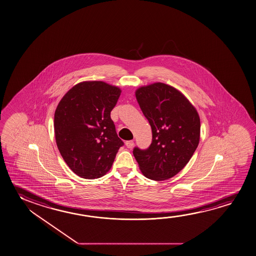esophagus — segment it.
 Here are the masks:
<instances>
[{"mask_svg": "<svg viewBox=\"0 0 256 256\" xmlns=\"http://www.w3.org/2000/svg\"><path fill=\"white\" fill-rule=\"evenodd\" d=\"M134 140H127V142H126V146H127L128 148H132L134 146Z\"/></svg>", "mask_w": 256, "mask_h": 256, "instance_id": "34e87169", "label": "esophagus"}]
</instances>
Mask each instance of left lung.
Wrapping results in <instances>:
<instances>
[{
  "label": "left lung",
  "instance_id": "8db88e82",
  "mask_svg": "<svg viewBox=\"0 0 256 256\" xmlns=\"http://www.w3.org/2000/svg\"><path fill=\"white\" fill-rule=\"evenodd\" d=\"M152 129V143L134 158L143 175L153 180L172 178L190 160L200 140V118L195 106L172 86L154 82L135 92Z\"/></svg>",
  "mask_w": 256,
  "mask_h": 256
}]
</instances>
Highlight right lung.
Masks as SVG:
<instances>
[{
  "mask_svg": "<svg viewBox=\"0 0 256 256\" xmlns=\"http://www.w3.org/2000/svg\"><path fill=\"white\" fill-rule=\"evenodd\" d=\"M121 92L105 82H82L58 105L54 114L58 148L69 168L82 178L104 176L124 145L110 118Z\"/></svg>",
  "mask_w": 256,
  "mask_h": 256,
  "instance_id": "right-lung-1",
  "label": "right lung"
}]
</instances>
